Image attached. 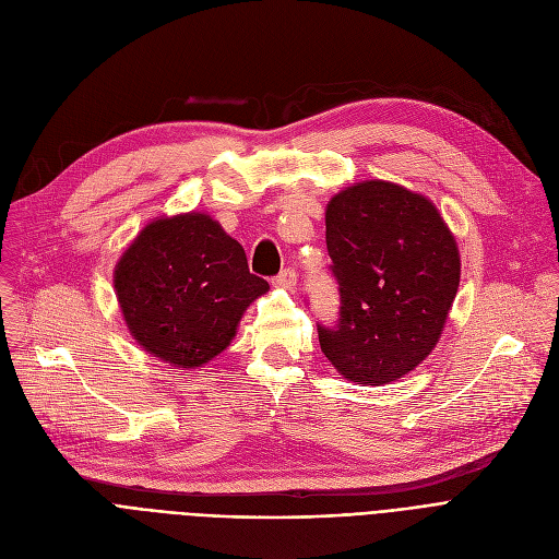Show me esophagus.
I'll use <instances>...</instances> for the list:
<instances>
[{
    "label": "esophagus",
    "instance_id": "obj_1",
    "mask_svg": "<svg viewBox=\"0 0 559 559\" xmlns=\"http://www.w3.org/2000/svg\"><path fill=\"white\" fill-rule=\"evenodd\" d=\"M272 283H274V287H281V289H295L297 272L295 270H283Z\"/></svg>",
    "mask_w": 559,
    "mask_h": 559
}]
</instances>
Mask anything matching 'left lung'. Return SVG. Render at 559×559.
Returning a JSON list of instances; mask_svg holds the SVG:
<instances>
[{
	"instance_id": "obj_1",
	"label": "left lung",
	"mask_w": 559,
	"mask_h": 559,
	"mask_svg": "<svg viewBox=\"0 0 559 559\" xmlns=\"http://www.w3.org/2000/svg\"><path fill=\"white\" fill-rule=\"evenodd\" d=\"M340 283L335 329L319 346L356 385H390L437 346L460 287V249L437 205L392 181H360L326 205Z\"/></svg>"
}]
</instances>
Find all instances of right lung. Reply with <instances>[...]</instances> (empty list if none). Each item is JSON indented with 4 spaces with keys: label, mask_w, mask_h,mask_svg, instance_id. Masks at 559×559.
I'll return each instance as SVG.
<instances>
[{
    "label": "right lung",
    "mask_w": 559,
    "mask_h": 559,
    "mask_svg": "<svg viewBox=\"0 0 559 559\" xmlns=\"http://www.w3.org/2000/svg\"><path fill=\"white\" fill-rule=\"evenodd\" d=\"M112 287L140 348L190 371L222 354L270 283L249 272L217 219L190 211L146 224L117 260Z\"/></svg>",
    "instance_id": "right-lung-1"
}]
</instances>
